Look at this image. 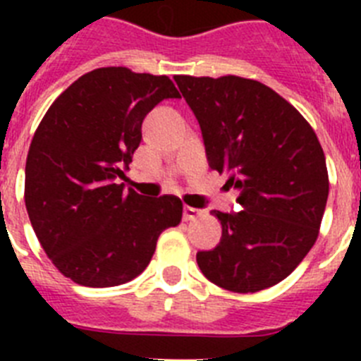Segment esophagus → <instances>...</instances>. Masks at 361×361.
Here are the masks:
<instances>
[{
    "label": "esophagus",
    "instance_id": "1",
    "mask_svg": "<svg viewBox=\"0 0 361 361\" xmlns=\"http://www.w3.org/2000/svg\"><path fill=\"white\" fill-rule=\"evenodd\" d=\"M202 209H197V208H191V206H186L184 208V219L186 220H195L199 216H202Z\"/></svg>",
    "mask_w": 361,
    "mask_h": 361
}]
</instances>
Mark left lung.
Wrapping results in <instances>:
<instances>
[{
    "mask_svg": "<svg viewBox=\"0 0 361 361\" xmlns=\"http://www.w3.org/2000/svg\"><path fill=\"white\" fill-rule=\"evenodd\" d=\"M195 114L212 170L228 175L240 212H216L222 237L197 264L219 288L257 293L282 282L318 238L329 195L325 155L293 104L253 79L175 75Z\"/></svg>",
    "mask_w": 361,
    "mask_h": 361,
    "instance_id": "8db88e82",
    "label": "left lung"
}]
</instances>
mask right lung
<instances>
[{
    "label": "right lung",
    "instance_id": "add662e5",
    "mask_svg": "<svg viewBox=\"0 0 361 361\" xmlns=\"http://www.w3.org/2000/svg\"><path fill=\"white\" fill-rule=\"evenodd\" d=\"M178 97L166 75L106 66L81 75L44 114L25 166V206L66 279L86 288L130 282L149 264L159 235L180 222V199H145L119 184L148 111Z\"/></svg>",
    "mask_w": 361,
    "mask_h": 361
}]
</instances>
